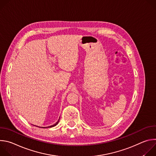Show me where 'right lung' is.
Returning <instances> with one entry per match:
<instances>
[{"mask_svg":"<svg viewBox=\"0 0 156 156\" xmlns=\"http://www.w3.org/2000/svg\"><path fill=\"white\" fill-rule=\"evenodd\" d=\"M58 122H59V120H58V122H56V123H55V124H54V125H52V126H48V128H51V127H53V126H55V125H57V124H58ZM46 128H47V127H46Z\"/></svg>","mask_w":156,"mask_h":156,"instance_id":"1","label":"right lung"}]
</instances>
